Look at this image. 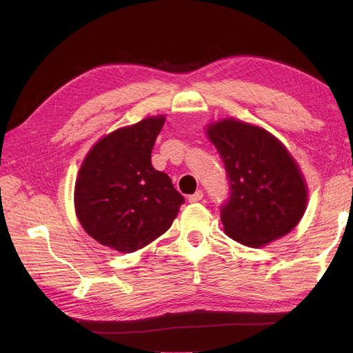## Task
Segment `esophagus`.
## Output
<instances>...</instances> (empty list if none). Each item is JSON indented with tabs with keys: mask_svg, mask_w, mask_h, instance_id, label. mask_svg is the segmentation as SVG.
<instances>
[{
	"mask_svg": "<svg viewBox=\"0 0 353 353\" xmlns=\"http://www.w3.org/2000/svg\"><path fill=\"white\" fill-rule=\"evenodd\" d=\"M203 199V191L201 190H199V191H196L194 194H191V196H188V201L190 203H196V201H200Z\"/></svg>",
	"mask_w": 353,
	"mask_h": 353,
	"instance_id": "1",
	"label": "esophagus"
}]
</instances>
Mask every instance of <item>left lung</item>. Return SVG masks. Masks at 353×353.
Instances as JSON below:
<instances>
[{"label": "left lung", "instance_id": "obj_1", "mask_svg": "<svg viewBox=\"0 0 353 353\" xmlns=\"http://www.w3.org/2000/svg\"><path fill=\"white\" fill-rule=\"evenodd\" d=\"M227 170L230 197L221 208L228 236L261 248L290 232L302 219L307 190L287 148L268 131L228 117L208 126Z\"/></svg>", "mask_w": 353, "mask_h": 353}]
</instances>
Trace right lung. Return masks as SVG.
<instances>
[{"label": "right lung", "instance_id": "obj_1", "mask_svg": "<svg viewBox=\"0 0 353 353\" xmlns=\"http://www.w3.org/2000/svg\"><path fill=\"white\" fill-rule=\"evenodd\" d=\"M165 116L145 117L95 144L74 184V210L100 244L132 253L166 232L185 201L170 178L152 165Z\"/></svg>", "mask_w": 353, "mask_h": 353}]
</instances>
